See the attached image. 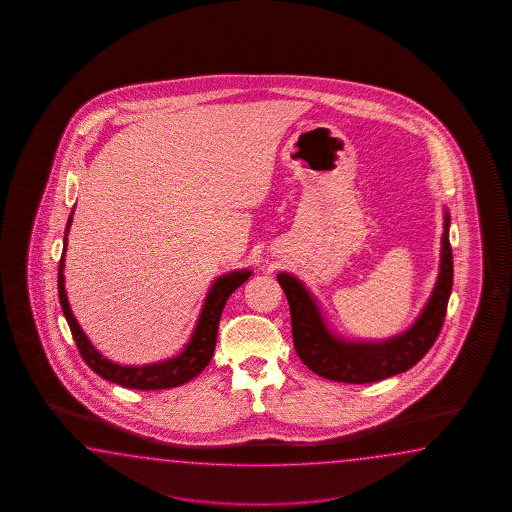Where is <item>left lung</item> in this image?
I'll list each match as a JSON object with an SVG mask.
<instances>
[{"mask_svg":"<svg viewBox=\"0 0 512 512\" xmlns=\"http://www.w3.org/2000/svg\"><path fill=\"white\" fill-rule=\"evenodd\" d=\"M448 227L450 218L445 214L441 267L434 293L423 313L403 335L384 342H346L331 335L304 285L291 274H278V282L291 309L294 349L305 366L329 381L366 384L408 371L423 359L441 333L452 293L454 261Z\"/></svg>","mask_w":512,"mask_h":512,"instance_id":"left-lung-1","label":"left lung"}]
</instances>
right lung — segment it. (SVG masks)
Masks as SVG:
<instances>
[{
    "label": "right lung",
    "mask_w": 512,
    "mask_h": 512,
    "mask_svg": "<svg viewBox=\"0 0 512 512\" xmlns=\"http://www.w3.org/2000/svg\"><path fill=\"white\" fill-rule=\"evenodd\" d=\"M71 219H73V212L67 219L64 245L67 243ZM64 252H66V247H64ZM64 252H62L60 265H58V296H60V305H62L69 329L77 342L78 351H80L82 359L86 360L87 366L102 379L120 384L124 388H131V390L175 388V386L192 381L201 371L205 370L214 355L219 318L223 313V307L227 304L230 294L234 293L241 283L247 282L251 276V271L229 272L225 276H219L208 293L207 302L203 305V311L197 320L196 331L181 355H177L174 359L164 360V362H157V364H148V366H120L111 360L104 359L97 349L91 346L84 331L78 326L77 318L71 313V307L67 302L66 287H64Z\"/></svg>",
    "instance_id": "right-lung-1"
}]
</instances>
